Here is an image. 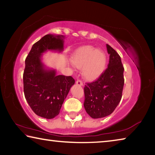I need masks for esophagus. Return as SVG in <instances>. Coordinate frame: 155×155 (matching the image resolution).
Masks as SVG:
<instances>
[{"label":"esophagus","mask_w":155,"mask_h":155,"mask_svg":"<svg viewBox=\"0 0 155 155\" xmlns=\"http://www.w3.org/2000/svg\"><path fill=\"white\" fill-rule=\"evenodd\" d=\"M76 83H77V85H79V86L83 85V81H81V79H77V81H76Z\"/></svg>","instance_id":"1"}]
</instances>
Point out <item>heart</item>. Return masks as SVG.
I'll return each instance as SVG.
<instances>
[{
	"label": "heart",
	"instance_id": "heart-1",
	"mask_svg": "<svg viewBox=\"0 0 155 155\" xmlns=\"http://www.w3.org/2000/svg\"><path fill=\"white\" fill-rule=\"evenodd\" d=\"M72 63L78 68H83V75L87 80H95L105 69L107 57L103 51L87 46L75 52Z\"/></svg>",
	"mask_w": 155,
	"mask_h": 155
}]
</instances>
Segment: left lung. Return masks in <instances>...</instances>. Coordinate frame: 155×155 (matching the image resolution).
<instances>
[{
	"instance_id": "8db88e82",
	"label": "left lung",
	"mask_w": 155,
	"mask_h": 155,
	"mask_svg": "<svg viewBox=\"0 0 155 155\" xmlns=\"http://www.w3.org/2000/svg\"><path fill=\"white\" fill-rule=\"evenodd\" d=\"M109 54L108 68L98 79L87 83L84 87L86 112L92 118L111 114L121 101L124 87V66L117 52L107 44Z\"/></svg>"
}]
</instances>
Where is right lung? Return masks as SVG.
<instances>
[{
    "mask_svg": "<svg viewBox=\"0 0 155 155\" xmlns=\"http://www.w3.org/2000/svg\"><path fill=\"white\" fill-rule=\"evenodd\" d=\"M63 35L48 34L32 46L25 59L23 84L25 98L36 115L52 119L59 114L70 89L75 81L71 76L56 75L54 70H47L41 61L47 50L64 49Z\"/></svg>",
    "mask_w": 155,
    "mask_h": 155,
    "instance_id": "right-lung-1",
    "label": "right lung"
}]
</instances>
